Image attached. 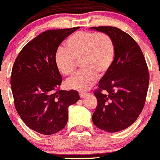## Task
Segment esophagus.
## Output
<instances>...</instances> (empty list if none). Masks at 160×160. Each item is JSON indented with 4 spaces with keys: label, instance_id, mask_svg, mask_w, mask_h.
Returning <instances> with one entry per match:
<instances>
[{
    "label": "esophagus",
    "instance_id": "esophagus-1",
    "mask_svg": "<svg viewBox=\"0 0 160 160\" xmlns=\"http://www.w3.org/2000/svg\"><path fill=\"white\" fill-rule=\"evenodd\" d=\"M87 95H88L87 92H79V96H80L81 98H84V97H87Z\"/></svg>",
    "mask_w": 160,
    "mask_h": 160
}]
</instances>
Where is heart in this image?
<instances>
[{
  "label": "heart",
  "instance_id": "obj_1",
  "mask_svg": "<svg viewBox=\"0 0 160 160\" xmlns=\"http://www.w3.org/2000/svg\"><path fill=\"white\" fill-rule=\"evenodd\" d=\"M66 48L60 47L55 54V63L62 74L72 75L78 62L82 71L71 78L65 85L68 89L86 91L97 82L98 74L104 75L115 60L112 39L104 33L78 31L66 41Z\"/></svg>",
  "mask_w": 160,
  "mask_h": 160
}]
</instances>
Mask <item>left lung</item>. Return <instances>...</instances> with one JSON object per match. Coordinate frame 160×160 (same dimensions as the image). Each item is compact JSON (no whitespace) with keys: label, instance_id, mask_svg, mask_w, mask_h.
<instances>
[{"label":"left lung","instance_id":"1","mask_svg":"<svg viewBox=\"0 0 160 160\" xmlns=\"http://www.w3.org/2000/svg\"><path fill=\"white\" fill-rule=\"evenodd\" d=\"M90 30L108 34L115 45L113 64L94 92L97 106L92 119L100 130L115 133L131 126L142 112L149 82L148 66L139 45L128 33L114 27Z\"/></svg>","mask_w":160,"mask_h":160}]
</instances>
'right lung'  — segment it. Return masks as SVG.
<instances>
[{
  "label": "right lung",
  "instance_id": "add662e5",
  "mask_svg": "<svg viewBox=\"0 0 160 160\" xmlns=\"http://www.w3.org/2000/svg\"><path fill=\"white\" fill-rule=\"evenodd\" d=\"M79 27L43 32L22 48L13 65L11 86L18 114L29 128L44 135L63 130L76 90H57L61 74L55 63L60 43Z\"/></svg>",
  "mask_w": 160,
  "mask_h": 160
}]
</instances>
